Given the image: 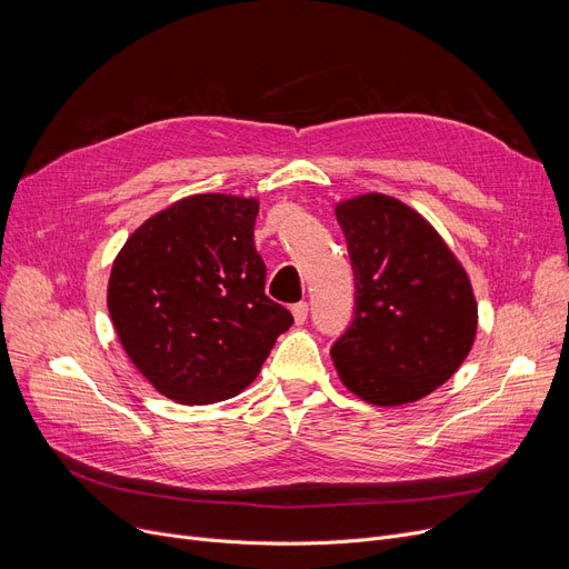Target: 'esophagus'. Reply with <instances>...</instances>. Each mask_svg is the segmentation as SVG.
Instances as JSON below:
<instances>
[{
  "mask_svg": "<svg viewBox=\"0 0 569 569\" xmlns=\"http://www.w3.org/2000/svg\"><path fill=\"white\" fill-rule=\"evenodd\" d=\"M307 316H309V305L307 302H297L292 307V318H295L297 325H302L307 320Z\"/></svg>",
  "mask_w": 569,
  "mask_h": 569,
  "instance_id": "obj_1",
  "label": "esophagus"
}]
</instances>
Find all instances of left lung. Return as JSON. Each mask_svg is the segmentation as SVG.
<instances>
[{"label": "left lung", "mask_w": 569, "mask_h": 569, "mask_svg": "<svg viewBox=\"0 0 569 569\" xmlns=\"http://www.w3.org/2000/svg\"><path fill=\"white\" fill-rule=\"evenodd\" d=\"M355 272V318L332 346L341 382L373 406L431 395L468 357L477 302L463 264L406 202L365 193L337 204Z\"/></svg>", "instance_id": "left-lung-1"}]
</instances>
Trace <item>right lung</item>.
I'll use <instances>...</instances> for the list:
<instances>
[{"instance_id": "right-lung-1", "label": "right lung", "mask_w": 569, "mask_h": 569, "mask_svg": "<svg viewBox=\"0 0 569 569\" xmlns=\"http://www.w3.org/2000/svg\"><path fill=\"white\" fill-rule=\"evenodd\" d=\"M256 217L258 198L189 196L149 217L112 262L108 311L119 343L177 403L242 392L292 325L264 295Z\"/></svg>"}]
</instances>
